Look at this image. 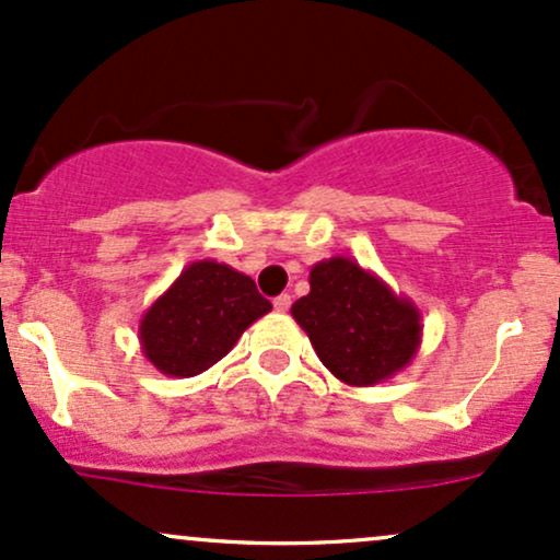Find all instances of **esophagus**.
<instances>
[{"label": "esophagus", "mask_w": 560, "mask_h": 560, "mask_svg": "<svg viewBox=\"0 0 560 560\" xmlns=\"http://www.w3.org/2000/svg\"><path fill=\"white\" fill-rule=\"evenodd\" d=\"M272 306H275V312H288V308H291V295L288 293L278 295V299L272 301Z\"/></svg>", "instance_id": "obj_1"}]
</instances>
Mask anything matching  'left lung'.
Masks as SVG:
<instances>
[{"instance_id": "left-lung-1", "label": "left lung", "mask_w": 560, "mask_h": 560, "mask_svg": "<svg viewBox=\"0 0 560 560\" xmlns=\"http://www.w3.org/2000/svg\"><path fill=\"white\" fill-rule=\"evenodd\" d=\"M308 285L312 291L295 301L291 314L340 383H385L417 357L422 314L370 269L332 256L312 267Z\"/></svg>"}]
</instances>
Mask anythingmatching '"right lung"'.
<instances>
[{"instance_id":"obj_1","label":"right lung","mask_w":560,"mask_h":560,"mask_svg":"<svg viewBox=\"0 0 560 560\" xmlns=\"http://www.w3.org/2000/svg\"><path fill=\"white\" fill-rule=\"evenodd\" d=\"M272 304L248 275L214 259L194 261L138 325L143 357L167 377H196L233 351Z\"/></svg>"}]
</instances>
